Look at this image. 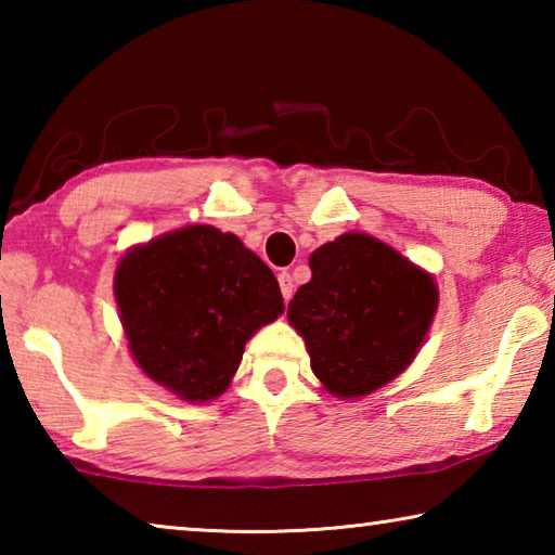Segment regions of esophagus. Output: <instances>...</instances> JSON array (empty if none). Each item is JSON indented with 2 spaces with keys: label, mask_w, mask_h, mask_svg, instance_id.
<instances>
[{
  "label": "esophagus",
  "mask_w": 555,
  "mask_h": 555,
  "mask_svg": "<svg viewBox=\"0 0 555 555\" xmlns=\"http://www.w3.org/2000/svg\"><path fill=\"white\" fill-rule=\"evenodd\" d=\"M279 286H281V296H284V300H291V296H294V291H296V284H294V279H291L288 271H281L279 274Z\"/></svg>",
  "instance_id": "obj_1"
}]
</instances>
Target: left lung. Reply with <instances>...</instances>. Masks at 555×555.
Wrapping results in <instances>:
<instances>
[{
	"label": "left lung",
	"mask_w": 555,
	"mask_h": 555,
	"mask_svg": "<svg viewBox=\"0 0 555 555\" xmlns=\"http://www.w3.org/2000/svg\"><path fill=\"white\" fill-rule=\"evenodd\" d=\"M311 281L288 304L311 370L335 399H362L416 360L438 311V284L387 242L345 232L318 247Z\"/></svg>",
	"instance_id": "8db88e82"
}]
</instances>
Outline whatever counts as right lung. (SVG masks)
<instances>
[{
  "instance_id": "add662e5",
  "label": "right lung",
  "mask_w": 555,
  "mask_h": 555,
  "mask_svg": "<svg viewBox=\"0 0 555 555\" xmlns=\"http://www.w3.org/2000/svg\"><path fill=\"white\" fill-rule=\"evenodd\" d=\"M115 300L137 367L188 403L228 391L249 337L284 313L271 269L212 224L129 247L115 269Z\"/></svg>"
}]
</instances>
